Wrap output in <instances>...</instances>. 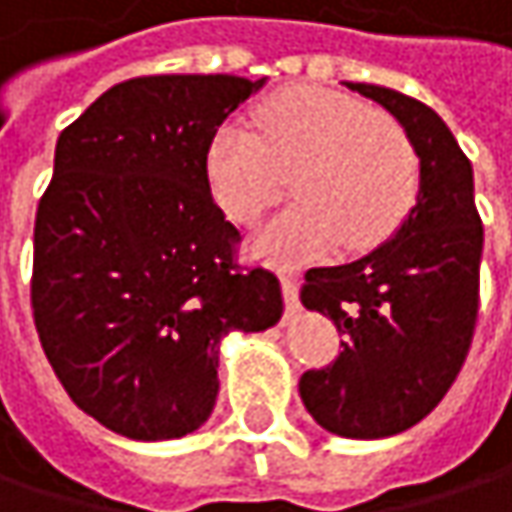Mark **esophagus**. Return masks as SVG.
Here are the masks:
<instances>
[{
    "label": "esophagus",
    "mask_w": 512,
    "mask_h": 512,
    "mask_svg": "<svg viewBox=\"0 0 512 512\" xmlns=\"http://www.w3.org/2000/svg\"><path fill=\"white\" fill-rule=\"evenodd\" d=\"M281 293H284L287 310H296L299 307V281L293 275H281Z\"/></svg>",
    "instance_id": "1"
}]
</instances>
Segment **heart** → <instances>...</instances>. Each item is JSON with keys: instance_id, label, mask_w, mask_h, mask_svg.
Instances as JSON below:
<instances>
[{"instance_id": "obj_1", "label": "heart", "mask_w": 512, "mask_h": 512, "mask_svg": "<svg viewBox=\"0 0 512 512\" xmlns=\"http://www.w3.org/2000/svg\"><path fill=\"white\" fill-rule=\"evenodd\" d=\"M252 125L255 134L234 122L216 128L205 178L216 208L237 225H255L293 175L299 202L252 240L255 255L290 263L322 255L337 240L349 252H366L413 208L419 158L393 117L302 84L266 99Z\"/></svg>"}]
</instances>
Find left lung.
<instances>
[{
	"mask_svg": "<svg viewBox=\"0 0 512 512\" xmlns=\"http://www.w3.org/2000/svg\"><path fill=\"white\" fill-rule=\"evenodd\" d=\"M346 87L378 102L419 158L416 202L390 240L343 266L307 269L302 304L346 337L340 357L304 372L307 413L349 440H384L422 422L472 343L484 228L472 163L437 111L390 87Z\"/></svg>",
	"mask_w": 512,
	"mask_h": 512,
	"instance_id": "1",
	"label": "left lung"
}]
</instances>
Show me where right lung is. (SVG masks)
<instances>
[{"label":"right lung","mask_w":512,"mask_h":512,"mask_svg":"<svg viewBox=\"0 0 512 512\" xmlns=\"http://www.w3.org/2000/svg\"><path fill=\"white\" fill-rule=\"evenodd\" d=\"M263 84L131 78L58 137L34 222V325L67 395L128 440L202 428L222 340L284 313L278 278L234 263L240 231L205 178L210 137Z\"/></svg>","instance_id":"obj_1"}]
</instances>
